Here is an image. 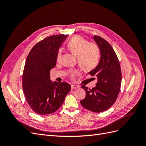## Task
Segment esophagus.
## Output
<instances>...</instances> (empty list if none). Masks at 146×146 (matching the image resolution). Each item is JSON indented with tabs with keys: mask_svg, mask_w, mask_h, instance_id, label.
<instances>
[{
	"mask_svg": "<svg viewBox=\"0 0 146 146\" xmlns=\"http://www.w3.org/2000/svg\"><path fill=\"white\" fill-rule=\"evenodd\" d=\"M79 86H77V85H71V88L73 90V89H76V88H78Z\"/></svg>",
	"mask_w": 146,
	"mask_h": 146,
	"instance_id": "obj_1",
	"label": "esophagus"
}]
</instances>
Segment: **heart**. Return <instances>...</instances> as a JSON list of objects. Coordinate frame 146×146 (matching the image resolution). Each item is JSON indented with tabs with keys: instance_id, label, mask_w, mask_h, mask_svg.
<instances>
[{
	"instance_id": "1",
	"label": "heart",
	"mask_w": 146,
	"mask_h": 146,
	"mask_svg": "<svg viewBox=\"0 0 146 146\" xmlns=\"http://www.w3.org/2000/svg\"><path fill=\"white\" fill-rule=\"evenodd\" d=\"M67 47L69 51L77 56L78 63L83 70H90L98 65L100 54L99 48L95 44L89 42L86 39L77 35L67 42ZM60 54V51H58L57 60H59ZM78 74L77 70H74L70 72V77L74 79Z\"/></svg>"
}]
</instances>
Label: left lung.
Listing matches in <instances>:
<instances>
[{"label": "left lung", "instance_id": "left-lung-1", "mask_svg": "<svg viewBox=\"0 0 146 146\" xmlns=\"http://www.w3.org/2000/svg\"><path fill=\"white\" fill-rule=\"evenodd\" d=\"M94 39L100 48V60L90 74L96 75L98 82L92 89L81 86L86 91V97L80 104L88 110L100 113L110 108L116 102L121 89L122 74L120 63L111 46L100 36H94Z\"/></svg>", "mask_w": 146, "mask_h": 146}]
</instances>
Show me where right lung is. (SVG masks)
Instances as JSON below:
<instances>
[{"instance_id":"1","label":"right lung","mask_w":146,"mask_h":146,"mask_svg":"<svg viewBox=\"0 0 146 146\" xmlns=\"http://www.w3.org/2000/svg\"><path fill=\"white\" fill-rule=\"evenodd\" d=\"M68 35H54L35 44L27 57L23 74V88L29 105L40 115L55 112L71 89L66 82H51L50 70L54 68L61 44Z\"/></svg>"}]
</instances>
